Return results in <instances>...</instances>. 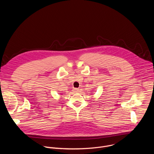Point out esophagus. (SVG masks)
<instances>
[{
	"label": "esophagus",
	"instance_id": "1",
	"mask_svg": "<svg viewBox=\"0 0 154 154\" xmlns=\"http://www.w3.org/2000/svg\"><path fill=\"white\" fill-rule=\"evenodd\" d=\"M74 92H75V93H78L79 90V89H77V88H74Z\"/></svg>",
	"mask_w": 154,
	"mask_h": 154
}]
</instances>
